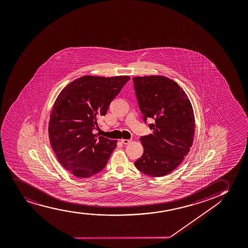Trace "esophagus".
Wrapping results in <instances>:
<instances>
[{
    "label": "esophagus",
    "mask_w": 248,
    "mask_h": 248,
    "mask_svg": "<svg viewBox=\"0 0 248 248\" xmlns=\"http://www.w3.org/2000/svg\"><path fill=\"white\" fill-rule=\"evenodd\" d=\"M131 142V140H124V139H122L121 140V143H123L124 144H129Z\"/></svg>",
    "instance_id": "esophagus-1"
}]
</instances>
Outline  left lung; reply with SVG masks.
Instances as JSON below:
<instances>
[{
  "label": "left lung",
  "instance_id": "obj_1",
  "mask_svg": "<svg viewBox=\"0 0 248 248\" xmlns=\"http://www.w3.org/2000/svg\"><path fill=\"white\" fill-rule=\"evenodd\" d=\"M133 81L144 121L155 120L150 125L153 133L140 138L144 154L135 165L144 174L164 176L177 168L192 146V105L183 89L169 78L135 77Z\"/></svg>",
  "mask_w": 248,
  "mask_h": 248
}]
</instances>
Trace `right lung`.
I'll return each instance as SVG.
<instances>
[{
    "label": "right lung",
    "instance_id": "right-lung-1",
    "mask_svg": "<svg viewBox=\"0 0 248 248\" xmlns=\"http://www.w3.org/2000/svg\"><path fill=\"white\" fill-rule=\"evenodd\" d=\"M130 78L86 75L62 90L50 113L48 135L57 159L77 177L101 171L117 146V140L97 137L98 120Z\"/></svg>",
    "mask_w": 248,
    "mask_h": 248
}]
</instances>
